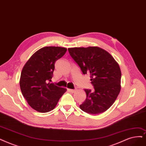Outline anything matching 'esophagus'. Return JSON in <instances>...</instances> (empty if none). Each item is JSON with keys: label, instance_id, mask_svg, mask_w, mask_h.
Wrapping results in <instances>:
<instances>
[{"label": "esophagus", "instance_id": "obj_1", "mask_svg": "<svg viewBox=\"0 0 146 146\" xmlns=\"http://www.w3.org/2000/svg\"><path fill=\"white\" fill-rule=\"evenodd\" d=\"M69 91H70V92L71 93H74V92H76V90H73V89H69Z\"/></svg>", "mask_w": 146, "mask_h": 146}]
</instances>
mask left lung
<instances>
[{
  "label": "left lung",
  "instance_id": "8db88e82",
  "mask_svg": "<svg viewBox=\"0 0 146 146\" xmlns=\"http://www.w3.org/2000/svg\"><path fill=\"white\" fill-rule=\"evenodd\" d=\"M84 74H89L94 90L85 89L87 98L80 105L83 111L98 114L108 110L121 90L119 65L110 53L99 47L68 48Z\"/></svg>",
  "mask_w": 146,
  "mask_h": 146
}]
</instances>
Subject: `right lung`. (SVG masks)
I'll return each mask as SVG.
<instances>
[{"label":"right lung","instance_id":"right-lung-1","mask_svg":"<svg viewBox=\"0 0 146 146\" xmlns=\"http://www.w3.org/2000/svg\"><path fill=\"white\" fill-rule=\"evenodd\" d=\"M67 50L61 47H42L32 55L22 69L20 79L21 93L29 106L38 112L53 110L67 91L47 83L52 78L55 62Z\"/></svg>","mask_w":146,"mask_h":146}]
</instances>
